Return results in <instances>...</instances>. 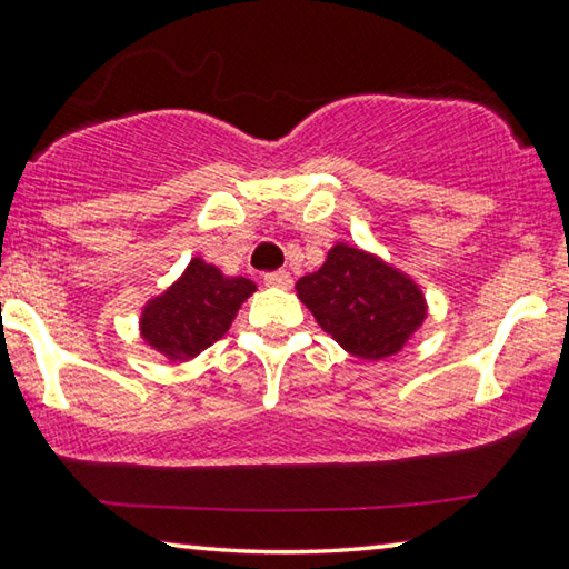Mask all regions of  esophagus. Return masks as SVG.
Listing matches in <instances>:
<instances>
[{"label":"esophagus","instance_id":"1","mask_svg":"<svg viewBox=\"0 0 569 569\" xmlns=\"http://www.w3.org/2000/svg\"><path fill=\"white\" fill-rule=\"evenodd\" d=\"M263 283L271 286V288H291L293 278H291V273H286V271H271V273L263 276Z\"/></svg>","mask_w":569,"mask_h":569}]
</instances>
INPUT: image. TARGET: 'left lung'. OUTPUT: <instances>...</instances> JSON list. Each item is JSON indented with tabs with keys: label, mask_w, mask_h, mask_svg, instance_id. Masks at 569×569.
<instances>
[{
	"label": "left lung",
	"mask_w": 569,
	"mask_h": 569,
	"mask_svg": "<svg viewBox=\"0 0 569 569\" xmlns=\"http://www.w3.org/2000/svg\"><path fill=\"white\" fill-rule=\"evenodd\" d=\"M296 288L321 329L366 361L397 353L427 316L423 296L407 276L343 243Z\"/></svg>",
	"instance_id": "obj_1"
}]
</instances>
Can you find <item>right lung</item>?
<instances>
[{
  "mask_svg": "<svg viewBox=\"0 0 569 569\" xmlns=\"http://www.w3.org/2000/svg\"><path fill=\"white\" fill-rule=\"evenodd\" d=\"M253 291L248 278H226L216 266L192 258L180 281L146 306L142 339L172 361L192 359L230 329Z\"/></svg>",
  "mask_w": 569,
  "mask_h": 569,
  "instance_id": "1",
  "label": "right lung"
}]
</instances>
